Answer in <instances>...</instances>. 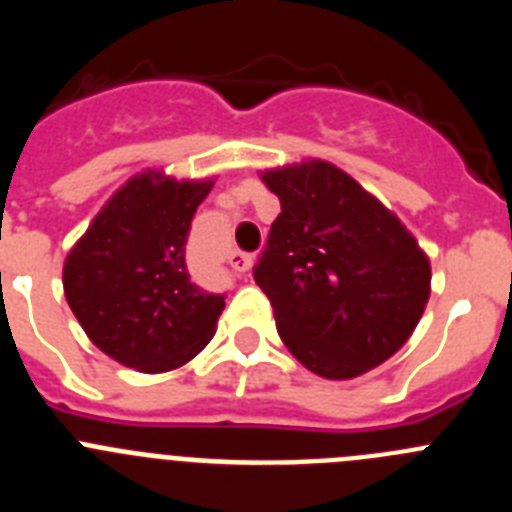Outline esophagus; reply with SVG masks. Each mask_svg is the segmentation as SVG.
I'll use <instances>...</instances> for the list:
<instances>
[{
	"label": "esophagus",
	"mask_w": 512,
	"mask_h": 512,
	"mask_svg": "<svg viewBox=\"0 0 512 512\" xmlns=\"http://www.w3.org/2000/svg\"><path fill=\"white\" fill-rule=\"evenodd\" d=\"M230 266H233V269L235 271H241V274H243V271H248V269H251V266H253V261H256V259H253V256H251V253H243V251H235V253H230Z\"/></svg>",
	"instance_id": "obj_1"
}]
</instances>
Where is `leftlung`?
Wrapping results in <instances>:
<instances>
[{
  "label": "left lung",
  "instance_id": "8db88e82",
  "mask_svg": "<svg viewBox=\"0 0 512 512\" xmlns=\"http://www.w3.org/2000/svg\"><path fill=\"white\" fill-rule=\"evenodd\" d=\"M282 212L253 279L284 346L325 379H354L413 336L431 261L377 197L328 161L261 174Z\"/></svg>",
  "mask_w": 512,
  "mask_h": 512
}]
</instances>
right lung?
Returning <instances> with one entry per match:
<instances>
[{"instance_id":"1","label":"right lung","mask_w":512,"mask_h":512,"mask_svg":"<svg viewBox=\"0 0 512 512\" xmlns=\"http://www.w3.org/2000/svg\"><path fill=\"white\" fill-rule=\"evenodd\" d=\"M143 171L117 189L63 264V292L89 341L122 366L169 372L215 336L225 295L189 277L192 217L212 189Z\"/></svg>"}]
</instances>
